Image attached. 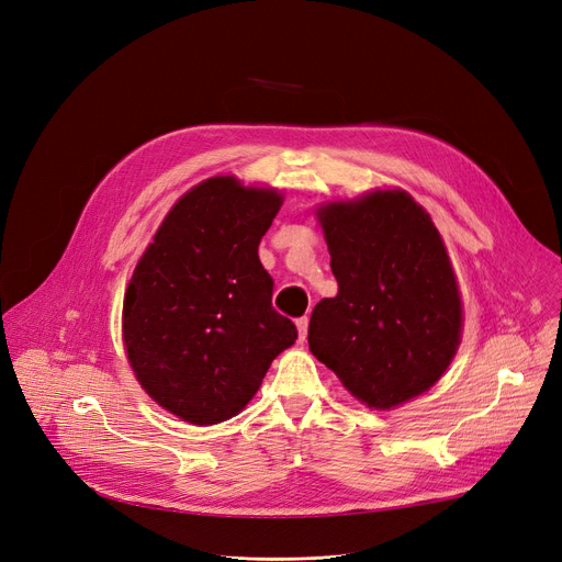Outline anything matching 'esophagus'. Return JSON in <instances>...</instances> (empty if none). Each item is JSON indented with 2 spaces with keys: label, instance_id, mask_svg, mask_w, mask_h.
Wrapping results in <instances>:
<instances>
[{
  "label": "esophagus",
  "instance_id": "obj_1",
  "mask_svg": "<svg viewBox=\"0 0 562 562\" xmlns=\"http://www.w3.org/2000/svg\"><path fill=\"white\" fill-rule=\"evenodd\" d=\"M296 330H299V341L303 344V341H305V337H307V317L296 319Z\"/></svg>",
  "mask_w": 562,
  "mask_h": 562
}]
</instances>
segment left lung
<instances>
[{
  "label": "left lung",
  "mask_w": 562,
  "mask_h": 562,
  "mask_svg": "<svg viewBox=\"0 0 562 562\" xmlns=\"http://www.w3.org/2000/svg\"><path fill=\"white\" fill-rule=\"evenodd\" d=\"M339 283L310 317L307 344L352 397L389 411L438 382L462 335L445 240L404 190L317 210Z\"/></svg>",
  "instance_id": "1"
}]
</instances>
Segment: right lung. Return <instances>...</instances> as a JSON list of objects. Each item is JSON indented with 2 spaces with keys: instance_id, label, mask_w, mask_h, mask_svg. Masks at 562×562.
I'll use <instances>...</instances> for the list:
<instances>
[{
  "instance_id": "add662e5",
  "label": "right lung",
  "mask_w": 562,
  "mask_h": 562,
  "mask_svg": "<svg viewBox=\"0 0 562 562\" xmlns=\"http://www.w3.org/2000/svg\"><path fill=\"white\" fill-rule=\"evenodd\" d=\"M283 199L214 176L165 216L124 292L122 339L147 395L182 422L234 417L296 339L259 243Z\"/></svg>"
}]
</instances>
